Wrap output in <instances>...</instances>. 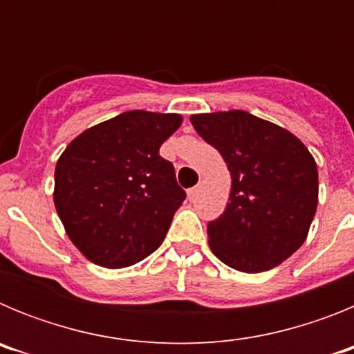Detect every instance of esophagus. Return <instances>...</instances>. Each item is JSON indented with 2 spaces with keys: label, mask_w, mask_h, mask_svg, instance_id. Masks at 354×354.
I'll list each match as a JSON object with an SVG mask.
<instances>
[{
  "label": "esophagus",
  "mask_w": 354,
  "mask_h": 354,
  "mask_svg": "<svg viewBox=\"0 0 354 354\" xmlns=\"http://www.w3.org/2000/svg\"><path fill=\"white\" fill-rule=\"evenodd\" d=\"M198 192H200V184H196V186H193L192 189L187 192V196H189L192 200H195L196 195H198Z\"/></svg>",
  "instance_id": "1"
}]
</instances>
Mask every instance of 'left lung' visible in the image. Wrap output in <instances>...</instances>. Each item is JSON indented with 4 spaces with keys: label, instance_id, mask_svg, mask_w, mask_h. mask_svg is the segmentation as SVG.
<instances>
[{
    "label": "left lung",
    "instance_id": "1",
    "mask_svg": "<svg viewBox=\"0 0 354 354\" xmlns=\"http://www.w3.org/2000/svg\"><path fill=\"white\" fill-rule=\"evenodd\" d=\"M232 175L223 214L207 223L216 257L243 273L268 271L305 243L317 209V167L294 134L248 111L193 115Z\"/></svg>",
    "mask_w": 354,
    "mask_h": 354
}]
</instances>
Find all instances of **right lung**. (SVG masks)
I'll return each instance as SVG.
<instances>
[{"label": "right lung", "instance_id": "obj_1", "mask_svg": "<svg viewBox=\"0 0 354 354\" xmlns=\"http://www.w3.org/2000/svg\"><path fill=\"white\" fill-rule=\"evenodd\" d=\"M180 122L175 113L126 111L81 133L60 156L56 211L72 243L93 264L126 268L165 241L186 192L159 147Z\"/></svg>", "mask_w": 354, "mask_h": 354}]
</instances>
